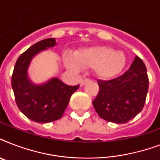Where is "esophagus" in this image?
Wrapping results in <instances>:
<instances>
[{"instance_id": "obj_1", "label": "esophagus", "mask_w": 160, "mask_h": 160, "mask_svg": "<svg viewBox=\"0 0 160 160\" xmlns=\"http://www.w3.org/2000/svg\"><path fill=\"white\" fill-rule=\"evenodd\" d=\"M90 79H88V78H85V79H83V80H80V86H83V85H85V84H86V83H88V82H90Z\"/></svg>"}]
</instances>
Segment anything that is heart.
Here are the masks:
<instances>
[{
  "instance_id": "obj_1",
  "label": "heart",
  "mask_w": 160,
  "mask_h": 160,
  "mask_svg": "<svg viewBox=\"0 0 160 160\" xmlns=\"http://www.w3.org/2000/svg\"><path fill=\"white\" fill-rule=\"evenodd\" d=\"M65 64L70 69H76V65L83 69L93 68L98 78L110 80L124 69L126 57L122 51H115L110 47L92 46L75 51L73 60L65 58Z\"/></svg>"
}]
</instances>
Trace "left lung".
Masks as SVG:
<instances>
[{
	"label": "left lung",
	"mask_w": 160,
	"mask_h": 160,
	"mask_svg": "<svg viewBox=\"0 0 160 160\" xmlns=\"http://www.w3.org/2000/svg\"><path fill=\"white\" fill-rule=\"evenodd\" d=\"M100 90L93 105L100 118L115 124H124L144 108L149 90V77L143 60L135 56L127 71L119 77L98 80Z\"/></svg>",
	"instance_id": "left-lung-1"
}]
</instances>
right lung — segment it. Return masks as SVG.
Segmentation results:
<instances>
[{"label": "right lung", "mask_w": 160, "mask_h": 160, "mask_svg": "<svg viewBox=\"0 0 160 160\" xmlns=\"http://www.w3.org/2000/svg\"><path fill=\"white\" fill-rule=\"evenodd\" d=\"M55 45V39L49 38L31 46L19 56L11 77V86L19 109L28 119L38 123H49L60 119L70 96L80 86L65 85L58 78L35 85L28 77L27 70L32 58Z\"/></svg>", "instance_id": "obj_1"}]
</instances>
